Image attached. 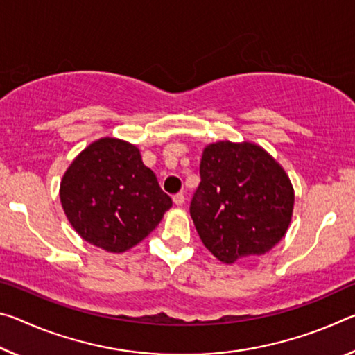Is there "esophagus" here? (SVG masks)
Returning <instances> with one entry per match:
<instances>
[{
  "instance_id": "esophagus-1",
  "label": "esophagus",
  "mask_w": 355,
  "mask_h": 355,
  "mask_svg": "<svg viewBox=\"0 0 355 355\" xmlns=\"http://www.w3.org/2000/svg\"><path fill=\"white\" fill-rule=\"evenodd\" d=\"M173 204L175 205H183L184 204V194L183 193H177V194H173Z\"/></svg>"
}]
</instances>
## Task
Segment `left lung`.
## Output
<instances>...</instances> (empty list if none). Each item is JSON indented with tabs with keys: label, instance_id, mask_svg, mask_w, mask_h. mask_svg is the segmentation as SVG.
<instances>
[{
	"label": "left lung",
	"instance_id": "obj_1",
	"mask_svg": "<svg viewBox=\"0 0 355 355\" xmlns=\"http://www.w3.org/2000/svg\"><path fill=\"white\" fill-rule=\"evenodd\" d=\"M294 189L284 168L256 144L207 145L189 213L205 248L224 263L262 256L284 237Z\"/></svg>",
	"mask_w": 355,
	"mask_h": 355
}]
</instances>
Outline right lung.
<instances>
[{"instance_id":"obj_1","label":"right lung","mask_w":355,"mask_h":355,"mask_svg":"<svg viewBox=\"0 0 355 355\" xmlns=\"http://www.w3.org/2000/svg\"><path fill=\"white\" fill-rule=\"evenodd\" d=\"M60 199L76 232L109 252L136 246L172 207L139 148L114 137L89 144L72 161Z\"/></svg>"}]
</instances>
